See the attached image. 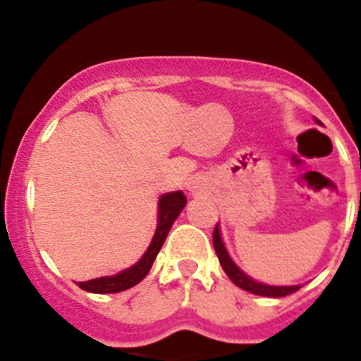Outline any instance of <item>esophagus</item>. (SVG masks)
Masks as SVG:
<instances>
[{"mask_svg": "<svg viewBox=\"0 0 361 361\" xmlns=\"http://www.w3.org/2000/svg\"><path fill=\"white\" fill-rule=\"evenodd\" d=\"M199 185H201V183H199V180H197V178H195V180H192V183H190V188H192V190H197V188H199Z\"/></svg>", "mask_w": 361, "mask_h": 361, "instance_id": "esophagus-1", "label": "esophagus"}]
</instances>
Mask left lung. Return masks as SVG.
Masks as SVG:
<instances>
[{"mask_svg": "<svg viewBox=\"0 0 361 361\" xmlns=\"http://www.w3.org/2000/svg\"><path fill=\"white\" fill-rule=\"evenodd\" d=\"M213 246H214V251H216V255H218V260H220L221 267H224L225 274L231 278V281L234 283L235 286L246 290V292L255 293V295H264V297H286V295L295 293L298 288H300V286H267V285H262V283H257V281H253L251 278H248V276H246L245 272H243L241 269H239L238 265L231 260V257H228L227 250H225L224 243H221L218 225L214 227V231H213Z\"/></svg>", "mask_w": 361, "mask_h": 361, "instance_id": "1", "label": "left lung"}]
</instances>
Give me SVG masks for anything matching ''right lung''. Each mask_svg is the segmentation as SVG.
I'll return each mask as SVG.
<instances>
[{
	"mask_svg": "<svg viewBox=\"0 0 361 361\" xmlns=\"http://www.w3.org/2000/svg\"><path fill=\"white\" fill-rule=\"evenodd\" d=\"M185 204H187V197L183 192H173V194H166L160 197L159 201V225L155 231L154 239H152L150 248L143 255L136 265H133L127 271L120 272L116 276H110V278H99V279H90V281L78 283V286L85 292L90 293H118L127 288H133L140 281H143L145 276L150 272L152 264H154L155 257L162 248L164 241H166L169 228L173 227L174 220L180 216L183 211Z\"/></svg>",
	"mask_w": 361,
	"mask_h": 361,
	"instance_id": "1",
	"label": "right lung"
}]
</instances>
